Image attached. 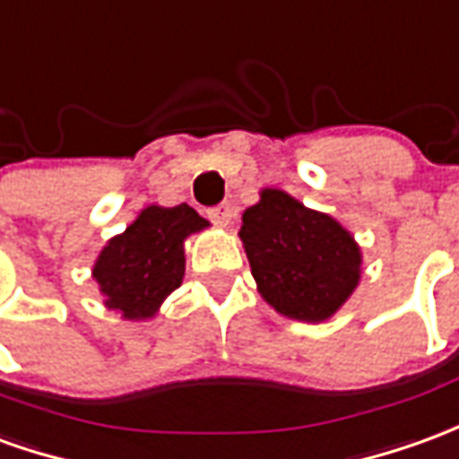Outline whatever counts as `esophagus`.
<instances>
[{
    "instance_id": "34e87169",
    "label": "esophagus",
    "mask_w": 459,
    "mask_h": 459,
    "mask_svg": "<svg viewBox=\"0 0 459 459\" xmlns=\"http://www.w3.org/2000/svg\"><path fill=\"white\" fill-rule=\"evenodd\" d=\"M233 216H236V211H233V206H230V204H221V206L211 208V211H208V219L213 221L216 226H223V229H226L230 221H233Z\"/></svg>"
}]
</instances>
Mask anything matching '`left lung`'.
<instances>
[{
    "label": "left lung",
    "mask_w": 459,
    "mask_h": 459,
    "mask_svg": "<svg viewBox=\"0 0 459 459\" xmlns=\"http://www.w3.org/2000/svg\"><path fill=\"white\" fill-rule=\"evenodd\" d=\"M238 238L261 298L285 318L323 323L355 293L363 251L351 230L281 188L243 211Z\"/></svg>",
    "instance_id": "obj_1"
}]
</instances>
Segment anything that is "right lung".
Instances as JSON below:
<instances>
[{
    "label": "right lung",
    "mask_w": 459,
    "mask_h": 459,
    "mask_svg": "<svg viewBox=\"0 0 459 459\" xmlns=\"http://www.w3.org/2000/svg\"><path fill=\"white\" fill-rule=\"evenodd\" d=\"M208 226L188 204L143 208L96 255L91 275L104 306L134 323L156 318L163 300L184 283L186 238Z\"/></svg>",
    "instance_id": "add662e5"
}]
</instances>
